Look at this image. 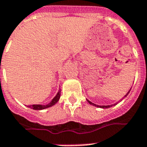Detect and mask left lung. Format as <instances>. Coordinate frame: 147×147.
<instances>
[{"mask_svg": "<svg viewBox=\"0 0 147 147\" xmlns=\"http://www.w3.org/2000/svg\"><path fill=\"white\" fill-rule=\"evenodd\" d=\"M131 88H130V90L128 91V92H127V94H125V95L124 97H123V98H122V99H121V100H119V101H121V100H122V99H123V98H125L126 96H127V95H128V94H129V92H130V91H131ZM87 101H88V104H90L91 105H93V106H94V107H100V108H103V109H106V108H109V107H111L113 106H113H114V105H116V104H117V103H116V104H112V105H102V106H100V105H97V104H94V103H92V102H91L90 100H87Z\"/></svg>", "mask_w": 147, "mask_h": 147, "instance_id": "1", "label": "left lung"}]
</instances>
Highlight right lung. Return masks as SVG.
Returning a JSON list of instances; mask_svg holds the SVG:
<instances>
[{"mask_svg":"<svg viewBox=\"0 0 147 147\" xmlns=\"http://www.w3.org/2000/svg\"><path fill=\"white\" fill-rule=\"evenodd\" d=\"M60 97H61V90L59 89L58 93L56 94V95L53 98V100H51L50 103H49L48 104H46V105H42V104H33V105H28V107L33 109V110H44V109H47L48 108V107H53V105H55V104H56V103L59 100Z\"/></svg>","mask_w":147,"mask_h":147,"instance_id":"obj_1","label":"right lung"}]
</instances>
